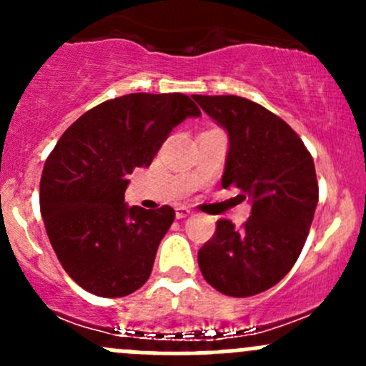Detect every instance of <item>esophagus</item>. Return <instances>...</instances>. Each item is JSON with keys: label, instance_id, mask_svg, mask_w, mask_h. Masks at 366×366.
<instances>
[{"label": "esophagus", "instance_id": "1", "mask_svg": "<svg viewBox=\"0 0 366 366\" xmlns=\"http://www.w3.org/2000/svg\"><path fill=\"white\" fill-rule=\"evenodd\" d=\"M191 210L187 209V207H184V205H180V207H177L175 209V216H177V219H184V217H187V216H191Z\"/></svg>", "mask_w": 366, "mask_h": 366}]
</instances>
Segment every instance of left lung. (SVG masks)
I'll return each mask as SVG.
<instances>
[{
	"instance_id": "left-lung-1",
	"label": "left lung",
	"mask_w": 366,
	"mask_h": 366,
	"mask_svg": "<svg viewBox=\"0 0 366 366\" xmlns=\"http://www.w3.org/2000/svg\"><path fill=\"white\" fill-rule=\"evenodd\" d=\"M193 97L228 134L221 184L235 186L252 204L242 230L217 221L198 265L224 296H254L274 287L305 246L319 202L315 164L292 127L264 106L237 95Z\"/></svg>"
}]
</instances>
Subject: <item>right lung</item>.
I'll use <instances>...</instances> for the list:
<instances>
[{
  "label": "right lung",
  "mask_w": 366,
  "mask_h": 366,
  "mask_svg": "<svg viewBox=\"0 0 366 366\" xmlns=\"http://www.w3.org/2000/svg\"><path fill=\"white\" fill-rule=\"evenodd\" d=\"M200 114L184 94H129L92 108L58 139L40 179V212L61 267L86 292L124 297L149 280L175 210L129 207L127 175Z\"/></svg>",
  "instance_id": "obj_1"
}]
</instances>
